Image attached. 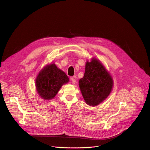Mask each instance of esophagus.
<instances>
[{
	"instance_id": "1",
	"label": "esophagus",
	"mask_w": 150,
	"mask_h": 150,
	"mask_svg": "<svg viewBox=\"0 0 150 150\" xmlns=\"http://www.w3.org/2000/svg\"><path fill=\"white\" fill-rule=\"evenodd\" d=\"M70 80H71V82H72V83L73 84H75L76 80H75V78H74L73 77H71V78H70Z\"/></svg>"
}]
</instances>
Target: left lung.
<instances>
[{"label": "left lung", "mask_w": 150, "mask_h": 150, "mask_svg": "<svg viewBox=\"0 0 150 150\" xmlns=\"http://www.w3.org/2000/svg\"><path fill=\"white\" fill-rule=\"evenodd\" d=\"M114 81L101 61L92 58L87 61L84 76L79 80V87L86 103L96 106L105 101L111 93Z\"/></svg>", "instance_id": "8db88e82"}]
</instances>
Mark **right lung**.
Instances as JSON below:
<instances>
[{
	"label": "right lung",
	"instance_id": "right-lung-1",
	"mask_svg": "<svg viewBox=\"0 0 150 150\" xmlns=\"http://www.w3.org/2000/svg\"><path fill=\"white\" fill-rule=\"evenodd\" d=\"M69 81L66 73L54 63H51L39 71L35 80L36 89L41 98L50 100L57 96L62 86Z\"/></svg>",
	"mask_w": 150,
	"mask_h": 150
}]
</instances>
